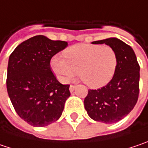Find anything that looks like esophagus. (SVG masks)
<instances>
[{"label": "esophagus", "instance_id": "34e87169", "mask_svg": "<svg viewBox=\"0 0 148 148\" xmlns=\"http://www.w3.org/2000/svg\"><path fill=\"white\" fill-rule=\"evenodd\" d=\"M74 89H75V85H73V84H71V85L69 86V90H70V92L74 91Z\"/></svg>", "mask_w": 148, "mask_h": 148}]
</instances>
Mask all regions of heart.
Returning <instances> with one entry per match:
<instances>
[{"label":"heart","mask_w":148,"mask_h":148,"mask_svg":"<svg viewBox=\"0 0 148 148\" xmlns=\"http://www.w3.org/2000/svg\"><path fill=\"white\" fill-rule=\"evenodd\" d=\"M64 56L52 57L50 67L59 81L69 82L78 74L91 88L108 84L117 66V55L109 45L76 44L64 51Z\"/></svg>","instance_id":"1"}]
</instances>
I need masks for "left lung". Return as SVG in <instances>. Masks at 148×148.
Here are the masks:
<instances>
[{"mask_svg": "<svg viewBox=\"0 0 148 148\" xmlns=\"http://www.w3.org/2000/svg\"><path fill=\"white\" fill-rule=\"evenodd\" d=\"M114 48L117 66L112 79L104 87L90 90L84 100V108L94 121L110 124L127 116L138 100L140 66L133 49L116 38L95 41Z\"/></svg>", "mask_w": 148, "mask_h": 148, "instance_id": "1", "label": "left lung"}]
</instances>
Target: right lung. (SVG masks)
Here are the masks:
<instances>
[{"mask_svg": "<svg viewBox=\"0 0 148 148\" xmlns=\"http://www.w3.org/2000/svg\"><path fill=\"white\" fill-rule=\"evenodd\" d=\"M68 42L38 35L22 42L9 57L6 89L17 115L31 126L58 121L69 97V84L58 81L50 60Z\"/></svg>", "mask_w": 148, "mask_h": 148, "instance_id": "right-lung-1", "label": "right lung"}]
</instances>
